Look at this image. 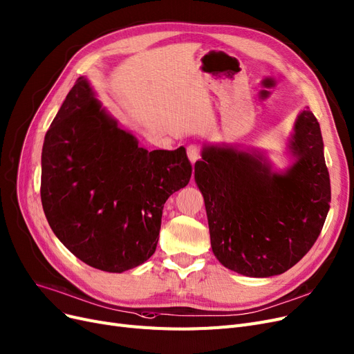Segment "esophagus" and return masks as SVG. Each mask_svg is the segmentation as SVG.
<instances>
[{
    "label": "esophagus",
    "mask_w": 354,
    "mask_h": 354,
    "mask_svg": "<svg viewBox=\"0 0 354 354\" xmlns=\"http://www.w3.org/2000/svg\"><path fill=\"white\" fill-rule=\"evenodd\" d=\"M187 157L192 162H196L201 157V147L199 145H189L187 147Z\"/></svg>",
    "instance_id": "obj_1"
}]
</instances>
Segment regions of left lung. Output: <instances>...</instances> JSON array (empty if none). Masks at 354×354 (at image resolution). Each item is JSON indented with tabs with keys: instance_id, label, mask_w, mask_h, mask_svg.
I'll list each match as a JSON object with an SVG mask.
<instances>
[{
	"instance_id": "8db88e82",
	"label": "left lung",
	"mask_w": 354,
	"mask_h": 354,
	"mask_svg": "<svg viewBox=\"0 0 354 354\" xmlns=\"http://www.w3.org/2000/svg\"><path fill=\"white\" fill-rule=\"evenodd\" d=\"M295 164L273 173L261 153L205 145L194 164L216 259L250 277L285 273L317 241L330 210L319 123L304 110L290 139Z\"/></svg>"
}]
</instances>
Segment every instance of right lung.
<instances>
[{"label": "right lung", "instance_id": "1", "mask_svg": "<svg viewBox=\"0 0 354 354\" xmlns=\"http://www.w3.org/2000/svg\"><path fill=\"white\" fill-rule=\"evenodd\" d=\"M190 177L185 148H140L80 77L45 136L41 206L75 257L122 273L155 252L164 203Z\"/></svg>", "mask_w": 354, "mask_h": 354}]
</instances>
